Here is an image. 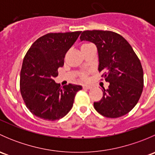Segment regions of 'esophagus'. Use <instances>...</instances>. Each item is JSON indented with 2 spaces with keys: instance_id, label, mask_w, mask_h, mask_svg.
I'll return each mask as SVG.
<instances>
[{
  "instance_id": "1",
  "label": "esophagus",
  "mask_w": 155,
  "mask_h": 155,
  "mask_svg": "<svg viewBox=\"0 0 155 155\" xmlns=\"http://www.w3.org/2000/svg\"><path fill=\"white\" fill-rule=\"evenodd\" d=\"M82 87H83V89H86V90L91 88V87L90 85H82Z\"/></svg>"
}]
</instances>
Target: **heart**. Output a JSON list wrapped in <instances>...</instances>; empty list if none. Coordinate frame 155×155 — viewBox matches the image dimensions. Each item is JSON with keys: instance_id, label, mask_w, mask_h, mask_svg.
I'll return each mask as SVG.
<instances>
[{"instance_id": "b5f03b06", "label": "heart", "mask_w": 155, "mask_h": 155, "mask_svg": "<svg viewBox=\"0 0 155 155\" xmlns=\"http://www.w3.org/2000/svg\"><path fill=\"white\" fill-rule=\"evenodd\" d=\"M89 45H91V44H90V43H84V44L82 45L81 48H83V47H85V46H89ZM81 78H82V79H87L86 73H82V74H81Z\"/></svg>"}]
</instances>
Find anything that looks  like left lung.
<instances>
[{
  "label": "left lung",
  "mask_w": 155,
  "mask_h": 155,
  "mask_svg": "<svg viewBox=\"0 0 155 155\" xmlns=\"http://www.w3.org/2000/svg\"><path fill=\"white\" fill-rule=\"evenodd\" d=\"M80 40L96 45L99 55V72L109 82L103 87V97L94 103L97 112L107 118H118L131 111L141 97L144 86L141 62L127 41L109 31H85Z\"/></svg>",
  "instance_id": "left-lung-1"
}]
</instances>
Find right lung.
Segmentation results:
<instances>
[{
  "mask_svg": "<svg viewBox=\"0 0 155 155\" xmlns=\"http://www.w3.org/2000/svg\"><path fill=\"white\" fill-rule=\"evenodd\" d=\"M80 34L49 33L37 39L26 53L20 73V91L26 107L38 118L58 120L73 107L82 86L69 84L61 88L54 79Z\"/></svg>",
  "mask_w": 155,
  "mask_h": 155,
  "instance_id": "1",
  "label": "right lung"
}]
</instances>
